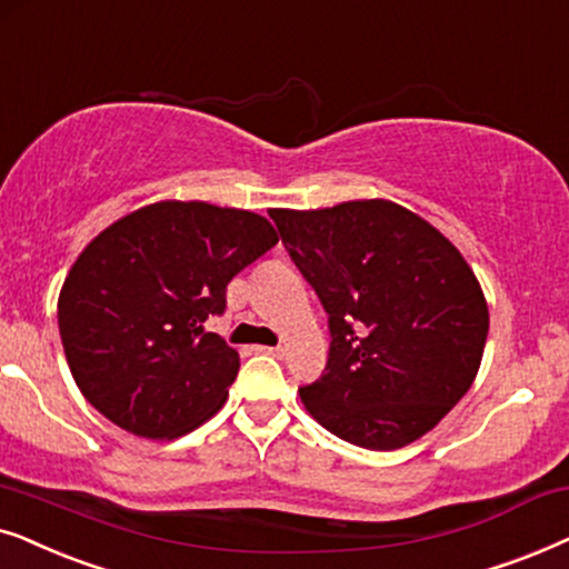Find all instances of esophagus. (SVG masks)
Returning a JSON list of instances; mask_svg holds the SVG:
<instances>
[{
  "label": "esophagus",
  "instance_id": "1",
  "mask_svg": "<svg viewBox=\"0 0 569 569\" xmlns=\"http://www.w3.org/2000/svg\"><path fill=\"white\" fill-rule=\"evenodd\" d=\"M257 351H262L268 356H280V353H283V348H280V346H257Z\"/></svg>",
  "mask_w": 569,
  "mask_h": 569
}]
</instances>
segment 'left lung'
Instances as JSON below:
<instances>
[{
  "mask_svg": "<svg viewBox=\"0 0 569 569\" xmlns=\"http://www.w3.org/2000/svg\"><path fill=\"white\" fill-rule=\"evenodd\" d=\"M328 312L330 353L301 403L367 450H398L466 396L489 332L483 291L435 226L390 200L272 210Z\"/></svg>",
  "mask_w": 569,
  "mask_h": 569,
  "instance_id": "8db88e82",
  "label": "left lung"
}]
</instances>
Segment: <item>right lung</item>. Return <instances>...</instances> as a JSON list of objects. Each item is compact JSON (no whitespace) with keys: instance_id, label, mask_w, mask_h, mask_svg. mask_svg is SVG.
Returning a JSON list of instances; mask_svg holds the SVG:
<instances>
[{"instance_id":"right-lung-1","label":"right lung","mask_w":569,"mask_h":569,"mask_svg":"<svg viewBox=\"0 0 569 569\" xmlns=\"http://www.w3.org/2000/svg\"><path fill=\"white\" fill-rule=\"evenodd\" d=\"M276 244L268 218L197 200L153 202L98 233L57 305L88 403L148 439L181 437L218 413L239 353L206 322L223 315L231 278Z\"/></svg>"}]
</instances>
